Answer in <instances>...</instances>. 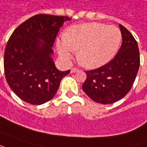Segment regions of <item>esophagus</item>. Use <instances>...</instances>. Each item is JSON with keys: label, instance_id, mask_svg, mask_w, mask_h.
Returning a JSON list of instances; mask_svg holds the SVG:
<instances>
[{"label": "esophagus", "instance_id": "1", "mask_svg": "<svg viewBox=\"0 0 147 147\" xmlns=\"http://www.w3.org/2000/svg\"><path fill=\"white\" fill-rule=\"evenodd\" d=\"M76 71H78V69L77 68H71V73H75V72H76Z\"/></svg>", "mask_w": 147, "mask_h": 147}]
</instances>
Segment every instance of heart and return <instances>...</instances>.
Returning <instances> with one entry per match:
<instances>
[{"mask_svg":"<svg viewBox=\"0 0 147 147\" xmlns=\"http://www.w3.org/2000/svg\"><path fill=\"white\" fill-rule=\"evenodd\" d=\"M58 41L57 50L63 60L68 62L78 50L80 63L89 69L98 68L113 59L121 42V30L106 24L86 23L71 27Z\"/></svg>","mask_w":147,"mask_h":147,"instance_id":"1","label":"heart"}]
</instances>
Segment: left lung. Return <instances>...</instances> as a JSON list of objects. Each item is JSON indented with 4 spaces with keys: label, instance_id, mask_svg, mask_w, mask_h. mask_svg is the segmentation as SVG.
Here are the masks:
<instances>
[{
    "label": "left lung",
    "instance_id": "left-lung-1",
    "mask_svg": "<svg viewBox=\"0 0 147 147\" xmlns=\"http://www.w3.org/2000/svg\"><path fill=\"white\" fill-rule=\"evenodd\" d=\"M122 44L114 59L99 68L86 71L82 89L92 100L113 104L131 89L140 65L138 42L125 27L119 25Z\"/></svg>",
    "mask_w": 147,
    "mask_h": 147
}]
</instances>
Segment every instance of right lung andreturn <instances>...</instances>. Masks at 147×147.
Masks as SVG:
<instances>
[{"label":"right lung","mask_w":147,"mask_h":147,"mask_svg":"<svg viewBox=\"0 0 147 147\" xmlns=\"http://www.w3.org/2000/svg\"><path fill=\"white\" fill-rule=\"evenodd\" d=\"M69 17L37 14L22 23L11 34L4 55L6 81L19 98L42 105L54 97L62 79L51 58L59 28Z\"/></svg>","instance_id":"1"}]
</instances>
